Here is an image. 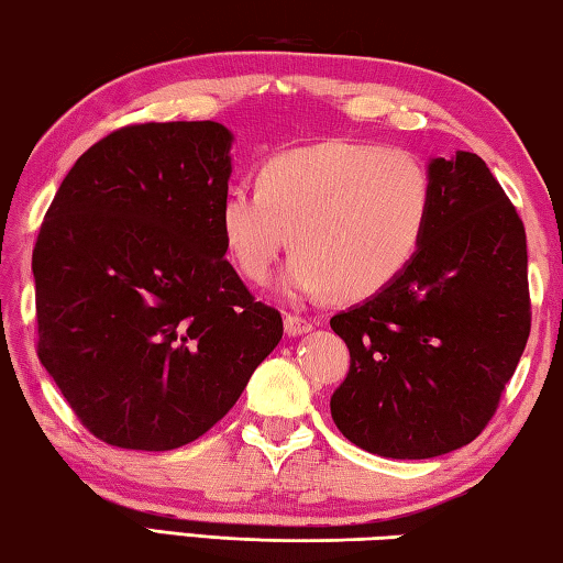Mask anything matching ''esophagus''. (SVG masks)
I'll use <instances>...</instances> for the list:
<instances>
[{
    "instance_id": "34e87169",
    "label": "esophagus",
    "mask_w": 563,
    "mask_h": 563,
    "mask_svg": "<svg viewBox=\"0 0 563 563\" xmlns=\"http://www.w3.org/2000/svg\"><path fill=\"white\" fill-rule=\"evenodd\" d=\"M283 325H285V332H288L290 338H298V335H302V332L312 330V320L302 318V316H292V312H285Z\"/></svg>"
}]
</instances>
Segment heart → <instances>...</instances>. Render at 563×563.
Instances as JSON below:
<instances>
[{
  "mask_svg": "<svg viewBox=\"0 0 563 563\" xmlns=\"http://www.w3.org/2000/svg\"><path fill=\"white\" fill-rule=\"evenodd\" d=\"M430 216L432 176L415 154L330 139L263 161L255 188L223 196L218 228L247 283L271 278L290 235V290L360 302L412 265Z\"/></svg>",
  "mask_w": 563,
  "mask_h": 563,
  "instance_id": "1",
  "label": "heart"
}]
</instances>
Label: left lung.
<instances>
[{
	"instance_id": "left-lung-1",
	"label": "left lung",
	"mask_w": 563,
	"mask_h": 563,
	"mask_svg": "<svg viewBox=\"0 0 563 563\" xmlns=\"http://www.w3.org/2000/svg\"><path fill=\"white\" fill-rule=\"evenodd\" d=\"M432 216L409 268L330 320L350 373L330 397L360 450L430 460L489 424L531 330L527 233L487 164L432 158Z\"/></svg>"
}]
</instances>
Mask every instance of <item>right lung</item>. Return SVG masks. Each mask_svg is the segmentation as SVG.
Wrapping results in <instances>:
<instances>
[{
    "label": "right lung",
    "instance_id": "obj_1",
    "mask_svg": "<svg viewBox=\"0 0 563 563\" xmlns=\"http://www.w3.org/2000/svg\"><path fill=\"white\" fill-rule=\"evenodd\" d=\"M231 141L216 121L131 123L79 156L44 216L36 355L101 442L198 440L283 338L223 258Z\"/></svg>",
    "mask_w": 563,
    "mask_h": 563
}]
</instances>
